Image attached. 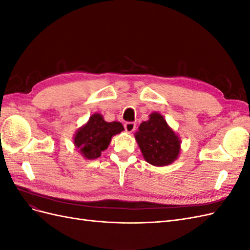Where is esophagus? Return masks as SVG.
I'll return each instance as SVG.
<instances>
[{
    "instance_id": "34e87169",
    "label": "esophagus",
    "mask_w": 250,
    "mask_h": 250,
    "mask_svg": "<svg viewBox=\"0 0 250 250\" xmlns=\"http://www.w3.org/2000/svg\"><path fill=\"white\" fill-rule=\"evenodd\" d=\"M124 128L128 133H130V132L135 130V128H137V124L133 123V122H127V123L124 124Z\"/></svg>"
}]
</instances>
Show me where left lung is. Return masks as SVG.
I'll return each instance as SVG.
<instances>
[{"label": "left lung", "instance_id": "1", "mask_svg": "<svg viewBox=\"0 0 250 250\" xmlns=\"http://www.w3.org/2000/svg\"><path fill=\"white\" fill-rule=\"evenodd\" d=\"M135 139L146 162L156 167L173 163L179 154L178 137L157 112L151 113L149 120L140 125Z\"/></svg>", "mask_w": 250, "mask_h": 250}]
</instances>
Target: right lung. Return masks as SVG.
<instances>
[{
    "label": "right lung",
    "instance_id": "right-lung-1",
    "mask_svg": "<svg viewBox=\"0 0 250 250\" xmlns=\"http://www.w3.org/2000/svg\"><path fill=\"white\" fill-rule=\"evenodd\" d=\"M123 130L124 127L120 122L108 123L99 113H95L75 134L74 144L85 158L95 160L108 147L111 137Z\"/></svg>",
    "mask_w": 250,
    "mask_h": 250
}]
</instances>
